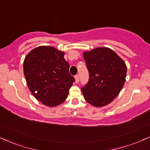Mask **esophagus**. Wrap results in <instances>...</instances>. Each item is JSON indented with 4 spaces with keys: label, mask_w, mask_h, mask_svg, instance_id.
Masks as SVG:
<instances>
[{
    "label": "esophagus",
    "mask_w": 150,
    "mask_h": 150,
    "mask_svg": "<svg viewBox=\"0 0 150 150\" xmlns=\"http://www.w3.org/2000/svg\"><path fill=\"white\" fill-rule=\"evenodd\" d=\"M74 78H75V82H76V83H78L79 82V78H80V77H79V75H76L75 76H74Z\"/></svg>",
    "instance_id": "1"
}]
</instances>
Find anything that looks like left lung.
<instances>
[{
    "instance_id": "obj_1",
    "label": "left lung",
    "mask_w": 150,
    "mask_h": 150,
    "mask_svg": "<svg viewBox=\"0 0 150 150\" xmlns=\"http://www.w3.org/2000/svg\"><path fill=\"white\" fill-rule=\"evenodd\" d=\"M83 58L90 74L88 83L81 88L84 99L93 106H106L122 89L126 80V64L113 50L107 47L84 51Z\"/></svg>"
}]
</instances>
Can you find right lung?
I'll return each instance as SVG.
<instances>
[{"instance_id": "right-lung-1", "label": "right lung", "mask_w": 150, "mask_h": 150, "mask_svg": "<svg viewBox=\"0 0 150 150\" xmlns=\"http://www.w3.org/2000/svg\"><path fill=\"white\" fill-rule=\"evenodd\" d=\"M64 52L53 47L40 46L25 57L23 74L33 96L49 107L63 103L74 78L69 72Z\"/></svg>"}]
</instances>
